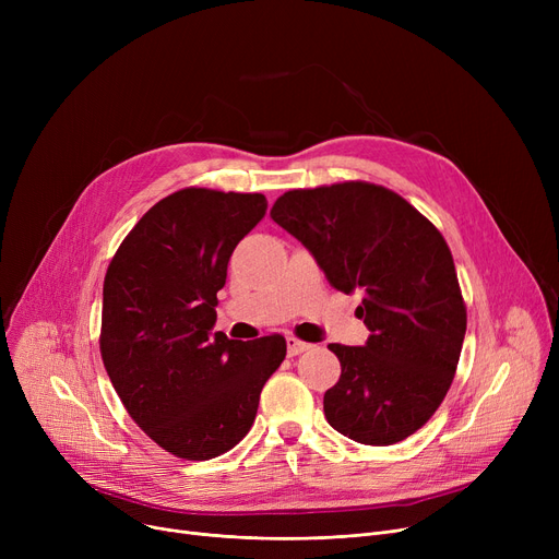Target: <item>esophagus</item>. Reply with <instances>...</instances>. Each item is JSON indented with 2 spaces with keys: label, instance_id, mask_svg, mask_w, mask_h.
<instances>
[{
  "label": "esophagus",
  "instance_id": "34e87169",
  "mask_svg": "<svg viewBox=\"0 0 559 559\" xmlns=\"http://www.w3.org/2000/svg\"><path fill=\"white\" fill-rule=\"evenodd\" d=\"M312 344H308V342H301V340H297V337H287V356H299V354H304V350H308Z\"/></svg>",
  "mask_w": 559,
  "mask_h": 559
}]
</instances>
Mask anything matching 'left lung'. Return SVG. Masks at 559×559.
<instances>
[{"mask_svg":"<svg viewBox=\"0 0 559 559\" xmlns=\"http://www.w3.org/2000/svg\"><path fill=\"white\" fill-rule=\"evenodd\" d=\"M272 219L314 255L329 283L365 299V346L329 344L342 365L324 394L329 424L354 442L390 447L442 405L466 333L451 249L401 194L365 181L289 190Z\"/></svg>","mask_w":559,"mask_h":559,"instance_id":"left-lung-1","label":"left lung"}]
</instances>
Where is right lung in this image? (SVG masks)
I'll use <instances>...</instances> for the list:
<instances>
[{
  "label": "right lung",
  "mask_w": 559,
  "mask_h": 559,
  "mask_svg": "<svg viewBox=\"0 0 559 559\" xmlns=\"http://www.w3.org/2000/svg\"><path fill=\"white\" fill-rule=\"evenodd\" d=\"M264 194L186 188L142 215L104 278L102 360L131 419L167 453L211 460L251 430L285 337L213 333L233 249Z\"/></svg>",
  "instance_id": "obj_1"
}]
</instances>
